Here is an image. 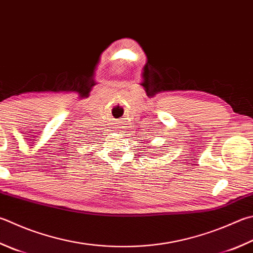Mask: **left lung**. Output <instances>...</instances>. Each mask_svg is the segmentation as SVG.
<instances>
[{
	"instance_id": "obj_1",
	"label": "left lung",
	"mask_w": 253,
	"mask_h": 253,
	"mask_svg": "<svg viewBox=\"0 0 253 253\" xmlns=\"http://www.w3.org/2000/svg\"><path fill=\"white\" fill-rule=\"evenodd\" d=\"M159 148H160V147H159Z\"/></svg>"
}]
</instances>
